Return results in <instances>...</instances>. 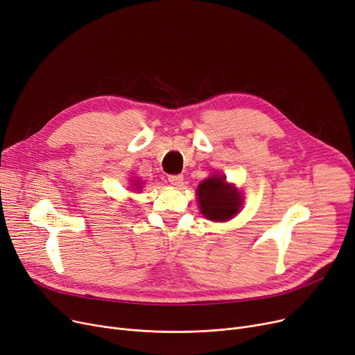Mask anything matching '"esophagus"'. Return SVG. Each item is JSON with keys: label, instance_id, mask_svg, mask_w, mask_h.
Instances as JSON below:
<instances>
[{"label": "esophagus", "instance_id": "1", "mask_svg": "<svg viewBox=\"0 0 355 355\" xmlns=\"http://www.w3.org/2000/svg\"><path fill=\"white\" fill-rule=\"evenodd\" d=\"M168 181H170V184L175 185V187H181L184 177L181 174H173V175H168Z\"/></svg>", "mask_w": 355, "mask_h": 355}]
</instances>
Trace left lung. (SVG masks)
I'll return each instance as SVG.
<instances>
[{"label": "left lung", "mask_w": 355, "mask_h": 355, "mask_svg": "<svg viewBox=\"0 0 355 355\" xmlns=\"http://www.w3.org/2000/svg\"><path fill=\"white\" fill-rule=\"evenodd\" d=\"M201 213L211 221H226L232 218L241 206L237 190L226 184L225 177L213 175L204 180L197 189Z\"/></svg>", "instance_id": "8db88e82"}]
</instances>
